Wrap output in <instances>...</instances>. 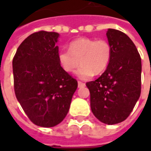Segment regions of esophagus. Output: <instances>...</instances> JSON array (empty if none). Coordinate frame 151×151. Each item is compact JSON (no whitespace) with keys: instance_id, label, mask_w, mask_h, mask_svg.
I'll list each match as a JSON object with an SVG mask.
<instances>
[{"instance_id":"esophagus-1","label":"esophagus","mask_w":151,"mask_h":151,"mask_svg":"<svg viewBox=\"0 0 151 151\" xmlns=\"http://www.w3.org/2000/svg\"><path fill=\"white\" fill-rule=\"evenodd\" d=\"M85 86V83L81 82V81H78V88H84Z\"/></svg>"}]
</instances>
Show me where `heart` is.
Wrapping results in <instances>:
<instances>
[{
    "instance_id": "heart-1",
    "label": "heart",
    "mask_w": 151,
    "mask_h": 151,
    "mask_svg": "<svg viewBox=\"0 0 151 151\" xmlns=\"http://www.w3.org/2000/svg\"><path fill=\"white\" fill-rule=\"evenodd\" d=\"M112 55V48L106 40L81 37L71 41L69 50L59 53L61 66L67 73H73L80 64L77 75L82 80H88L93 74L102 73L107 68Z\"/></svg>"
}]
</instances>
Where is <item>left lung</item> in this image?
Segmentation results:
<instances>
[{"label": "left lung", "mask_w": 151, "mask_h": 151, "mask_svg": "<svg viewBox=\"0 0 151 151\" xmlns=\"http://www.w3.org/2000/svg\"><path fill=\"white\" fill-rule=\"evenodd\" d=\"M112 48L110 63L98 79L86 83L93 114L101 122H123L133 110L141 93V58L136 45L123 32L108 29Z\"/></svg>", "instance_id": "obj_1"}]
</instances>
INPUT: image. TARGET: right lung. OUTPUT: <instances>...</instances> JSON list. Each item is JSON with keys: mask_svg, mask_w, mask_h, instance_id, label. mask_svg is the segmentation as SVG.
<instances>
[{"mask_svg": "<svg viewBox=\"0 0 151 151\" xmlns=\"http://www.w3.org/2000/svg\"><path fill=\"white\" fill-rule=\"evenodd\" d=\"M59 37L43 30L32 34L12 60L15 96L29 120L45 128L63 122L78 88V81L59 63Z\"/></svg>", "mask_w": 151, "mask_h": 151, "instance_id": "obj_1", "label": "right lung"}]
</instances>
